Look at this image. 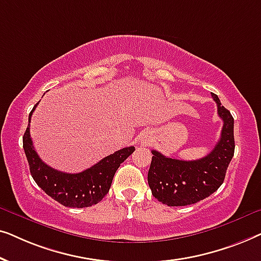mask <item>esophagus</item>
<instances>
[{
    "instance_id": "34e87169",
    "label": "esophagus",
    "mask_w": 261,
    "mask_h": 261,
    "mask_svg": "<svg viewBox=\"0 0 261 261\" xmlns=\"http://www.w3.org/2000/svg\"><path fill=\"white\" fill-rule=\"evenodd\" d=\"M149 141H151V139H149L148 134H144L139 138V144L140 145H147L149 144Z\"/></svg>"
}]
</instances>
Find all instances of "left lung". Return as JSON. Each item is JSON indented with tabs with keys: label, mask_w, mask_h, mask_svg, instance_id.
<instances>
[{
	"label": "left lung",
	"mask_w": 261,
	"mask_h": 261,
	"mask_svg": "<svg viewBox=\"0 0 261 261\" xmlns=\"http://www.w3.org/2000/svg\"><path fill=\"white\" fill-rule=\"evenodd\" d=\"M217 114L223 121L221 138L208 155L197 160H179L152 151L148 185L152 195L169 206H183L209 197L222 185L234 155V119L221 106L217 95L212 94Z\"/></svg>",
	"instance_id": "8db88e82"
}]
</instances>
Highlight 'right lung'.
<instances>
[{
	"instance_id": "obj_1",
	"label": "right lung",
	"mask_w": 261,
	"mask_h": 261,
	"mask_svg": "<svg viewBox=\"0 0 261 261\" xmlns=\"http://www.w3.org/2000/svg\"><path fill=\"white\" fill-rule=\"evenodd\" d=\"M34 106L28 116L31 122L32 114L37 108ZM23 149L30 165L32 177L49 197L60 204L70 208H87L101 201L108 194L114 174L132 153L134 146L119 149L97 164L80 173H65L55 170L42 162L35 152L30 134V124L23 134Z\"/></svg>"
}]
</instances>
